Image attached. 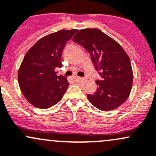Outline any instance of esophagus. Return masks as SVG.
I'll use <instances>...</instances> for the list:
<instances>
[{
	"mask_svg": "<svg viewBox=\"0 0 156 156\" xmlns=\"http://www.w3.org/2000/svg\"><path fill=\"white\" fill-rule=\"evenodd\" d=\"M76 81H78V82H84V81H86V78H81V77H77Z\"/></svg>",
	"mask_w": 156,
	"mask_h": 156,
	"instance_id": "34e87169",
	"label": "esophagus"
}]
</instances>
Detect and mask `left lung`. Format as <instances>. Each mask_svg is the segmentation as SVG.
<instances>
[{"label": "left lung", "mask_w": 156, "mask_h": 156, "mask_svg": "<svg viewBox=\"0 0 156 156\" xmlns=\"http://www.w3.org/2000/svg\"><path fill=\"white\" fill-rule=\"evenodd\" d=\"M73 40L86 49L91 56L95 69L99 72L101 81L88 100L101 111L116 109L129 96L133 83L130 59L114 39L96 28L78 31Z\"/></svg>", "instance_id": "left-lung-1"}]
</instances>
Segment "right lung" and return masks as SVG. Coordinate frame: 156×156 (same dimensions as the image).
Masks as SVG:
<instances>
[{
	"label": "right lung",
	"mask_w": 156,
	"mask_h": 156,
	"mask_svg": "<svg viewBox=\"0 0 156 156\" xmlns=\"http://www.w3.org/2000/svg\"><path fill=\"white\" fill-rule=\"evenodd\" d=\"M77 30H61L41 38L26 53L18 73L23 95L34 107L46 109L61 100L68 88L66 77L57 76L55 69L62 66L66 43Z\"/></svg>",
	"instance_id": "obj_1"
}]
</instances>
